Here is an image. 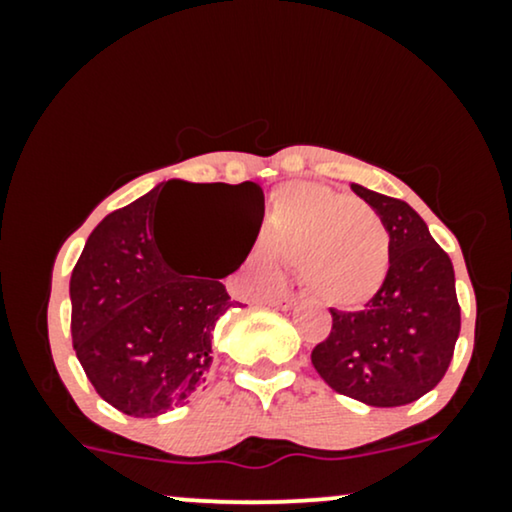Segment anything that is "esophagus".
Instances as JSON below:
<instances>
[{
    "instance_id": "obj_1",
    "label": "esophagus",
    "mask_w": 512,
    "mask_h": 512,
    "mask_svg": "<svg viewBox=\"0 0 512 512\" xmlns=\"http://www.w3.org/2000/svg\"><path fill=\"white\" fill-rule=\"evenodd\" d=\"M272 305H276V308H281V310H291V308H296V305H298V298L289 296V293H284V296L272 298Z\"/></svg>"
}]
</instances>
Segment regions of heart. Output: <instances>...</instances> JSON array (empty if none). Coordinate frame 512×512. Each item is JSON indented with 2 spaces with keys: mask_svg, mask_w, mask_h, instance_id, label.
Returning a JSON list of instances; mask_svg holds the SVG:
<instances>
[{
  "mask_svg": "<svg viewBox=\"0 0 512 512\" xmlns=\"http://www.w3.org/2000/svg\"><path fill=\"white\" fill-rule=\"evenodd\" d=\"M279 262L293 264L303 289L330 308H361L383 289L392 240L366 204L325 185H291L272 199L262 243L252 250L260 279L274 281Z\"/></svg>",
  "mask_w": 512,
  "mask_h": 512,
  "instance_id": "obj_1",
  "label": "heart"
}]
</instances>
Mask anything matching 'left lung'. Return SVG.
I'll return each mask as SVG.
<instances>
[{
  "mask_svg": "<svg viewBox=\"0 0 512 512\" xmlns=\"http://www.w3.org/2000/svg\"><path fill=\"white\" fill-rule=\"evenodd\" d=\"M351 190L390 233V274L361 310H330L332 330L310 358L339 395L370 407H402L448 373L460 334L455 269L407 202L361 185Z\"/></svg>",
  "mask_w": 512,
  "mask_h": 512,
  "instance_id": "obj_1",
  "label": "left lung"
}]
</instances>
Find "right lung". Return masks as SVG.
Here are the masks:
<instances>
[{
	"label": "right lung",
	"mask_w": 512,
	"mask_h": 512,
	"mask_svg": "<svg viewBox=\"0 0 512 512\" xmlns=\"http://www.w3.org/2000/svg\"><path fill=\"white\" fill-rule=\"evenodd\" d=\"M178 186H199L221 198L226 215L237 221L244 248L219 277H187L162 252L165 227L157 207ZM262 214L264 195L255 182L173 180L93 228L69 281L72 342L105 402L127 416L149 419L182 407L202 390L211 368V332L233 305L219 279L248 257Z\"/></svg>",
	"instance_id": "1"
}]
</instances>
